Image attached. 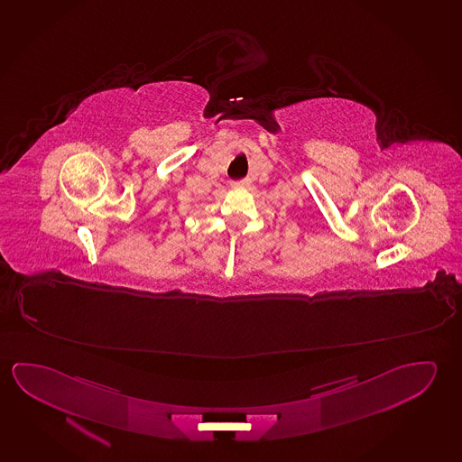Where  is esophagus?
I'll return each instance as SVG.
<instances>
[{
	"label": "esophagus",
	"mask_w": 462,
	"mask_h": 462,
	"mask_svg": "<svg viewBox=\"0 0 462 462\" xmlns=\"http://www.w3.org/2000/svg\"><path fill=\"white\" fill-rule=\"evenodd\" d=\"M249 184V179H245V180H238V182H232V187L234 189H248Z\"/></svg>",
	"instance_id": "34e87169"
}]
</instances>
